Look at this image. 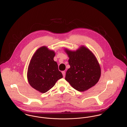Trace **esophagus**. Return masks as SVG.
<instances>
[{
	"label": "esophagus",
	"instance_id": "esophagus-1",
	"mask_svg": "<svg viewBox=\"0 0 127 127\" xmlns=\"http://www.w3.org/2000/svg\"><path fill=\"white\" fill-rule=\"evenodd\" d=\"M62 74H63V76L64 77L65 75V72L64 71H62Z\"/></svg>",
	"mask_w": 127,
	"mask_h": 127
}]
</instances>
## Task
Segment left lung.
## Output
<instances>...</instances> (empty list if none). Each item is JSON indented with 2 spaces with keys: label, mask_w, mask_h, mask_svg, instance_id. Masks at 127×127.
Here are the masks:
<instances>
[{
  "label": "left lung",
  "mask_w": 127,
  "mask_h": 127,
  "mask_svg": "<svg viewBox=\"0 0 127 127\" xmlns=\"http://www.w3.org/2000/svg\"><path fill=\"white\" fill-rule=\"evenodd\" d=\"M70 67L65 80L77 91H84L94 86L101 76V68L95 56L84 46L76 51L65 49Z\"/></svg>",
  "instance_id": "8db88e82"
}]
</instances>
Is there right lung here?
I'll list each match as a JSON object with an SVG mask.
<instances>
[{
	"instance_id": "right-lung-1",
	"label": "right lung",
	"mask_w": 127,
	"mask_h": 127,
	"mask_svg": "<svg viewBox=\"0 0 127 127\" xmlns=\"http://www.w3.org/2000/svg\"><path fill=\"white\" fill-rule=\"evenodd\" d=\"M55 52L43 46L36 50L29 64L27 78L30 86L41 93H45L63 78L57 62Z\"/></svg>"
}]
</instances>
